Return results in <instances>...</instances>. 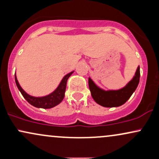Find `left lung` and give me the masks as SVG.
<instances>
[{"mask_svg":"<svg viewBox=\"0 0 159 159\" xmlns=\"http://www.w3.org/2000/svg\"><path fill=\"white\" fill-rule=\"evenodd\" d=\"M140 67L137 69L135 76L123 88L118 90L105 91L98 87L94 82L89 78V88L91 96L96 103L103 107H118L123 105L131 97L133 93L136 90L140 81Z\"/></svg>","mask_w":159,"mask_h":159,"instance_id":"1","label":"left lung"}]
</instances>
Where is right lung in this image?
<instances>
[{
	"label": "right lung",
	"mask_w": 159,
	"mask_h": 159,
	"mask_svg": "<svg viewBox=\"0 0 159 159\" xmlns=\"http://www.w3.org/2000/svg\"><path fill=\"white\" fill-rule=\"evenodd\" d=\"M72 72L67 74L66 75L64 76V78L62 79V81L60 84V85L58 86L57 88L52 93L46 96H43V97H34V96H30L25 91L23 90V89L20 87L19 82H18L16 76L15 75V80H16V84L17 85L18 89H19L21 93L22 94L24 98L28 102L30 105H32L33 106L36 107H41V108H52V107L56 106L58 104H60L63 101V98L65 96V91H66V82L69 76L72 74Z\"/></svg>",
	"instance_id": "obj_1"
}]
</instances>
